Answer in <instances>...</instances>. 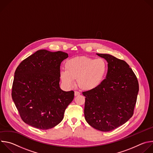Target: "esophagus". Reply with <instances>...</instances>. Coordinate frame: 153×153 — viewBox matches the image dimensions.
<instances>
[{
    "mask_svg": "<svg viewBox=\"0 0 153 153\" xmlns=\"http://www.w3.org/2000/svg\"><path fill=\"white\" fill-rule=\"evenodd\" d=\"M80 94V93H79V91H75L74 92V96H79Z\"/></svg>",
    "mask_w": 153,
    "mask_h": 153,
    "instance_id": "obj_1",
    "label": "esophagus"
}]
</instances>
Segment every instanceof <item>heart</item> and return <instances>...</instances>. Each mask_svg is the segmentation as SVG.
<instances>
[{
    "label": "heart",
    "mask_w": 153,
    "mask_h": 153,
    "mask_svg": "<svg viewBox=\"0 0 153 153\" xmlns=\"http://www.w3.org/2000/svg\"><path fill=\"white\" fill-rule=\"evenodd\" d=\"M65 69L60 73L64 85L71 86L76 80L80 90L88 91L96 89L103 83L107 75L108 63L103 58L75 57L65 62Z\"/></svg>",
    "instance_id": "1"
}]
</instances>
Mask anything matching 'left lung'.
<instances>
[{
  "label": "left lung",
  "mask_w": 153,
  "mask_h": 153,
  "mask_svg": "<svg viewBox=\"0 0 153 153\" xmlns=\"http://www.w3.org/2000/svg\"><path fill=\"white\" fill-rule=\"evenodd\" d=\"M108 63L106 79L96 89L83 92L86 121L101 131H110L126 123L134 114L139 92L136 76L124 60L97 54Z\"/></svg>",
  "instance_id": "left-lung-1"
}]
</instances>
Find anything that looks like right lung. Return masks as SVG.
I'll use <instances>...</instances> for the list:
<instances>
[{"label": "right lung", "mask_w": 153, "mask_h": 153, "mask_svg": "<svg viewBox=\"0 0 153 153\" xmlns=\"http://www.w3.org/2000/svg\"><path fill=\"white\" fill-rule=\"evenodd\" d=\"M68 57L62 51L40 50L22 62L14 73L11 96L22 120L40 129L58 125L73 101V91L59 86L61 62Z\"/></svg>", "instance_id": "1"}]
</instances>
